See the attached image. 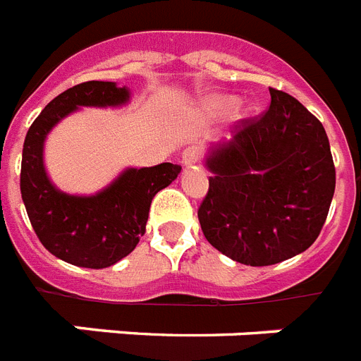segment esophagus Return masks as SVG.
Instances as JSON below:
<instances>
[{
    "label": "esophagus",
    "mask_w": 361,
    "mask_h": 361,
    "mask_svg": "<svg viewBox=\"0 0 361 361\" xmlns=\"http://www.w3.org/2000/svg\"><path fill=\"white\" fill-rule=\"evenodd\" d=\"M183 164L184 166H194V164L201 162V158H203V149L199 145H188L183 151Z\"/></svg>",
    "instance_id": "1"
}]
</instances>
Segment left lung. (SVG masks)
<instances>
[{"label": "left lung", "mask_w": 361, "mask_h": 361, "mask_svg": "<svg viewBox=\"0 0 361 361\" xmlns=\"http://www.w3.org/2000/svg\"><path fill=\"white\" fill-rule=\"evenodd\" d=\"M209 192L197 218L224 255L268 267L317 240L336 190L324 126L290 94L270 87V106L238 121L229 143L212 147Z\"/></svg>", "instance_id": "8db88e82"}]
</instances>
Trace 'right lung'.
Instances as JSON below:
<instances>
[{"instance_id": "right-lung-1", "label": "right lung", "mask_w": 361, "mask_h": 361, "mask_svg": "<svg viewBox=\"0 0 361 361\" xmlns=\"http://www.w3.org/2000/svg\"><path fill=\"white\" fill-rule=\"evenodd\" d=\"M128 97V89L114 82L78 83L51 100L25 135L20 192L31 226L48 252L76 267L106 268L126 257L145 233L152 197L183 169L169 162L130 167L91 197L63 194L50 183L42 143L51 126L80 106H119Z\"/></svg>"}]
</instances>
